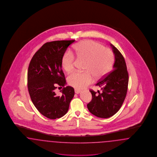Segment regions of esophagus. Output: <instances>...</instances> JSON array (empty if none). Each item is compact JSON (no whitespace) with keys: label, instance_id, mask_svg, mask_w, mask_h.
Listing matches in <instances>:
<instances>
[{"label":"esophagus","instance_id":"esophagus-1","mask_svg":"<svg viewBox=\"0 0 157 157\" xmlns=\"http://www.w3.org/2000/svg\"><path fill=\"white\" fill-rule=\"evenodd\" d=\"M75 94H79L81 92V90L75 89Z\"/></svg>","mask_w":157,"mask_h":157}]
</instances>
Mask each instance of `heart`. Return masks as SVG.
Here are the masks:
<instances>
[{"mask_svg":"<svg viewBox=\"0 0 157 157\" xmlns=\"http://www.w3.org/2000/svg\"><path fill=\"white\" fill-rule=\"evenodd\" d=\"M73 50L78 58L86 59L83 72H75L68 76L69 85L76 88H85L94 80L105 77L110 71L114 63L113 52L104 48L102 44L92 41L85 40L75 44ZM61 64L66 72H69L74 67V56L70 51L66 52L62 58Z\"/></svg>","mask_w":157,"mask_h":157,"instance_id":"heart-1","label":"heart"}]
</instances>
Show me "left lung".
<instances>
[{
	"instance_id": "obj_1",
	"label": "left lung",
	"mask_w": 157,
	"mask_h": 157,
	"mask_svg": "<svg viewBox=\"0 0 157 157\" xmlns=\"http://www.w3.org/2000/svg\"><path fill=\"white\" fill-rule=\"evenodd\" d=\"M114 54L113 71L98 82L96 86L101 87L95 92L90 90L92 99L88 105L89 111L100 118H109L117 113L125 99L128 83V74L122 54L110 44Z\"/></svg>"
}]
</instances>
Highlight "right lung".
<instances>
[{"instance_id": "obj_1", "label": "right lung", "mask_w": 157, "mask_h": 157, "mask_svg": "<svg viewBox=\"0 0 157 157\" xmlns=\"http://www.w3.org/2000/svg\"><path fill=\"white\" fill-rule=\"evenodd\" d=\"M75 40H61L46 43L35 53L27 73V86L32 102L38 112L50 119L61 118L67 113L74 96V89L63 87L61 96L54 90L58 85H66L62 70L63 54Z\"/></svg>"}]
</instances>
